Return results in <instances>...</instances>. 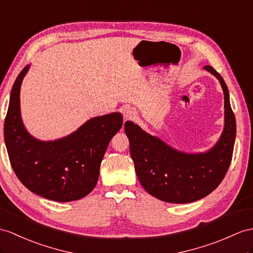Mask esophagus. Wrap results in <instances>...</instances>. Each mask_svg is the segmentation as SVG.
I'll return each instance as SVG.
<instances>
[{
    "mask_svg": "<svg viewBox=\"0 0 253 253\" xmlns=\"http://www.w3.org/2000/svg\"><path fill=\"white\" fill-rule=\"evenodd\" d=\"M122 115H123V118L126 120L132 119L135 117V110L132 107H125L122 109Z\"/></svg>",
    "mask_w": 253,
    "mask_h": 253,
    "instance_id": "obj_1",
    "label": "esophagus"
}]
</instances>
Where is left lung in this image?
<instances>
[{"label":"left lung","instance_id":"8db88e82","mask_svg":"<svg viewBox=\"0 0 253 253\" xmlns=\"http://www.w3.org/2000/svg\"><path fill=\"white\" fill-rule=\"evenodd\" d=\"M204 69L219 79L224 94L223 132L208 151L181 152L146 133L132 121L125 123L140 184L148 193L164 202L184 204L205 198L223 180L232 161L236 120L231 108L229 89L213 67L206 65Z\"/></svg>","mask_w":253,"mask_h":253}]
</instances>
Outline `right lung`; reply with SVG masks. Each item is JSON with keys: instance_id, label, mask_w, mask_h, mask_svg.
<instances>
[{"instance_id": "1", "label": "right lung", "mask_w": 253, "mask_h": 253, "mask_svg": "<svg viewBox=\"0 0 253 253\" xmlns=\"http://www.w3.org/2000/svg\"><path fill=\"white\" fill-rule=\"evenodd\" d=\"M29 67L15 80L4 122L11 168L23 186L42 198L57 202L83 199L95 187L109 141L122 126V115L95 117L57 140L34 138L24 127L20 114V87Z\"/></svg>"}]
</instances>
